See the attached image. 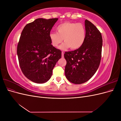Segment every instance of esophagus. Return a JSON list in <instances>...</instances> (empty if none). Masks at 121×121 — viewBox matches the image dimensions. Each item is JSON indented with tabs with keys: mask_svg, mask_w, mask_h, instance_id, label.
Segmentation results:
<instances>
[{
	"mask_svg": "<svg viewBox=\"0 0 121 121\" xmlns=\"http://www.w3.org/2000/svg\"><path fill=\"white\" fill-rule=\"evenodd\" d=\"M61 57H64V53L63 52H61Z\"/></svg>",
	"mask_w": 121,
	"mask_h": 121,
	"instance_id": "1",
	"label": "esophagus"
}]
</instances>
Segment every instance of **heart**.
Listing matches in <instances>:
<instances>
[{
    "instance_id": "b5f03b06",
    "label": "heart",
    "mask_w": 121,
    "mask_h": 121,
    "mask_svg": "<svg viewBox=\"0 0 121 121\" xmlns=\"http://www.w3.org/2000/svg\"><path fill=\"white\" fill-rule=\"evenodd\" d=\"M56 32L49 34L51 43L53 46L57 47L64 39V43L60 46L61 49L70 48L72 50L79 48L83 44L86 38V30L81 23L65 22L58 25Z\"/></svg>"
}]
</instances>
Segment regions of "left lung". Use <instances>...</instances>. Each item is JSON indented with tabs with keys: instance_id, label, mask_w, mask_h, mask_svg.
<instances>
[{
	"instance_id": "left-lung-1",
	"label": "left lung",
	"mask_w": 121,
	"mask_h": 121,
	"mask_svg": "<svg viewBox=\"0 0 121 121\" xmlns=\"http://www.w3.org/2000/svg\"><path fill=\"white\" fill-rule=\"evenodd\" d=\"M86 38L79 48L65 52V75L69 82L80 84L92 77L100 65L102 46L101 33L88 20L85 21Z\"/></svg>"
}]
</instances>
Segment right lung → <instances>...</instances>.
Wrapping results in <instances>:
<instances>
[{
  "mask_svg": "<svg viewBox=\"0 0 121 121\" xmlns=\"http://www.w3.org/2000/svg\"><path fill=\"white\" fill-rule=\"evenodd\" d=\"M57 18H39L25 26L17 46L20 67L26 77L36 83L47 82L61 52L51 44L49 34Z\"/></svg>",
  "mask_w": 121,
  "mask_h": 121,
  "instance_id": "right-lung-1",
  "label": "right lung"
}]
</instances>
